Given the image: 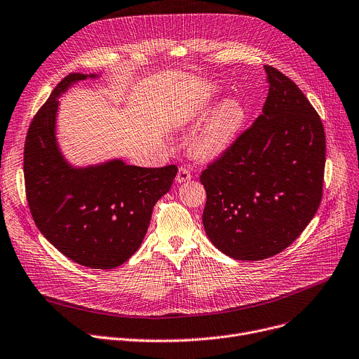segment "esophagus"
<instances>
[{
	"mask_svg": "<svg viewBox=\"0 0 359 359\" xmlns=\"http://www.w3.org/2000/svg\"><path fill=\"white\" fill-rule=\"evenodd\" d=\"M192 179V173H190L189 169H186V167H179V172H177V176H176V182L177 183H183V182H187Z\"/></svg>",
	"mask_w": 359,
	"mask_h": 359,
	"instance_id": "esophagus-1",
	"label": "esophagus"
}]
</instances>
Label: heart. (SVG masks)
Returning <instances> with one entry per match:
<instances>
[{"mask_svg": "<svg viewBox=\"0 0 359 359\" xmlns=\"http://www.w3.org/2000/svg\"><path fill=\"white\" fill-rule=\"evenodd\" d=\"M245 123L243 105L229 100L212 112L196 140V151L202 157H212L226 150Z\"/></svg>", "mask_w": 359, "mask_h": 359, "instance_id": "obj_1", "label": "heart"}]
</instances>
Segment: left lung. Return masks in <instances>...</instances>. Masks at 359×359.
Returning <instances> with one entry per match:
<instances>
[{
	"label": "left lung",
	"mask_w": 359,
	"mask_h": 359,
	"mask_svg": "<svg viewBox=\"0 0 359 359\" xmlns=\"http://www.w3.org/2000/svg\"><path fill=\"white\" fill-rule=\"evenodd\" d=\"M262 114L201 175L203 228L233 259L258 261L287 248L322 201L326 141L320 116L299 86L266 65Z\"/></svg>",
	"instance_id": "left-lung-1"
}]
</instances>
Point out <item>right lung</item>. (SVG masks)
<instances>
[{
    "label": "right lung",
    "mask_w": 359,
    "mask_h": 359,
    "mask_svg": "<svg viewBox=\"0 0 359 359\" xmlns=\"http://www.w3.org/2000/svg\"><path fill=\"white\" fill-rule=\"evenodd\" d=\"M86 78L98 75H67L34 115L24 144V182L46 240L83 267L109 270L140 248L153 208L170 190L177 167L147 169L119 158L88 167L67 163L56 138L59 97Z\"/></svg>",
    "instance_id": "right-lung-1"
}]
</instances>
